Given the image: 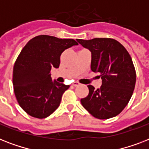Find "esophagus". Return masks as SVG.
Here are the masks:
<instances>
[{"label":"esophagus","instance_id":"34e87169","mask_svg":"<svg viewBox=\"0 0 149 149\" xmlns=\"http://www.w3.org/2000/svg\"><path fill=\"white\" fill-rule=\"evenodd\" d=\"M72 85L73 86H79V83H78V82H73Z\"/></svg>","mask_w":149,"mask_h":149}]
</instances>
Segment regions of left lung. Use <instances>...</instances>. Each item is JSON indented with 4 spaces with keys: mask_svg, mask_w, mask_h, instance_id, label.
I'll return each mask as SVG.
<instances>
[{
    "mask_svg": "<svg viewBox=\"0 0 149 149\" xmlns=\"http://www.w3.org/2000/svg\"><path fill=\"white\" fill-rule=\"evenodd\" d=\"M77 42L91 52V70L99 72L102 79L99 89L89 85V94L80 100L82 105L98 119L115 117L127 106L135 86L136 72L131 56L113 38Z\"/></svg>",
    "mask_w": 149,
    "mask_h": 149,
    "instance_id": "8db88e82",
    "label": "left lung"
}]
</instances>
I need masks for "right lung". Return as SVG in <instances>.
Returning <instances> with one entry per match:
<instances>
[{"label": "right lung", "instance_id": "1", "mask_svg": "<svg viewBox=\"0 0 149 149\" xmlns=\"http://www.w3.org/2000/svg\"><path fill=\"white\" fill-rule=\"evenodd\" d=\"M74 39L38 36L20 52L13 70V86L20 107L31 117L42 119L58 108L70 86L52 81V68H58L65 49L77 45Z\"/></svg>", "mask_w": 149, "mask_h": 149}]
</instances>
